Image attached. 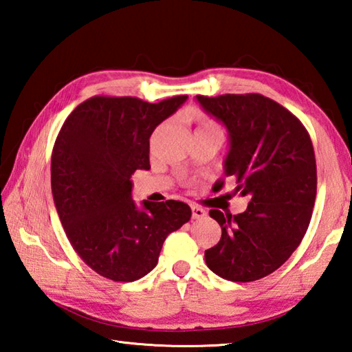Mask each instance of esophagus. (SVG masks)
<instances>
[{
    "label": "esophagus",
    "mask_w": 352,
    "mask_h": 352,
    "mask_svg": "<svg viewBox=\"0 0 352 352\" xmlns=\"http://www.w3.org/2000/svg\"><path fill=\"white\" fill-rule=\"evenodd\" d=\"M190 210H192V219H204L206 216V211L201 210L200 206L192 205L190 206Z\"/></svg>",
    "instance_id": "obj_1"
}]
</instances>
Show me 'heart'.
Returning <instances> with one entry per match:
<instances>
[{
  "instance_id": "1",
  "label": "heart",
  "mask_w": 352,
  "mask_h": 352,
  "mask_svg": "<svg viewBox=\"0 0 352 352\" xmlns=\"http://www.w3.org/2000/svg\"><path fill=\"white\" fill-rule=\"evenodd\" d=\"M200 129H217L216 126H214L212 122H210V121H205V122H201V127Z\"/></svg>"
}]
</instances>
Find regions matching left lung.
Listing matches in <instances>:
<instances>
[{"label": "left lung", "instance_id": "obj_1", "mask_svg": "<svg viewBox=\"0 0 352 352\" xmlns=\"http://www.w3.org/2000/svg\"><path fill=\"white\" fill-rule=\"evenodd\" d=\"M197 100L228 130L225 174L250 199L236 216L210 211L222 237L205 252L206 265L228 281H256L290 258L311 222L317 195L311 136L300 119L262 94H199Z\"/></svg>", "mask_w": 352, "mask_h": 352}]
</instances>
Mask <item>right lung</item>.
<instances>
[{
	"mask_svg": "<svg viewBox=\"0 0 352 352\" xmlns=\"http://www.w3.org/2000/svg\"><path fill=\"white\" fill-rule=\"evenodd\" d=\"M188 96L158 104L132 96H93L77 105L51 158L54 205L74 252L98 275L132 283L158 262L169 233L190 219L178 200L132 199L135 170L151 169L148 138Z\"/></svg>",
	"mask_w": 352,
	"mask_h": 352,
	"instance_id": "obj_1",
	"label": "right lung"
}]
</instances>
